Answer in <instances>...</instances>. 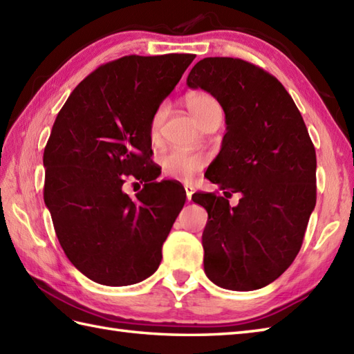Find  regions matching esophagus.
Segmentation results:
<instances>
[{
	"mask_svg": "<svg viewBox=\"0 0 354 354\" xmlns=\"http://www.w3.org/2000/svg\"><path fill=\"white\" fill-rule=\"evenodd\" d=\"M184 190H185L187 201H192V194L194 193V187L190 185V184H185V185H184Z\"/></svg>",
	"mask_w": 354,
	"mask_h": 354,
	"instance_id": "obj_1",
	"label": "esophagus"
}]
</instances>
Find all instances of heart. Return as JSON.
<instances>
[{
  "label": "heart",
  "mask_w": 354,
  "mask_h": 354,
  "mask_svg": "<svg viewBox=\"0 0 354 354\" xmlns=\"http://www.w3.org/2000/svg\"><path fill=\"white\" fill-rule=\"evenodd\" d=\"M185 104L190 114L201 124L202 120L208 117L212 112L221 111V104L212 94L208 93H193L187 95ZM165 108L160 106L150 118V135L158 137L161 124L164 122ZM208 158L201 152H189L181 149H169L160 155V165L165 176L181 181H190L198 173L205 167Z\"/></svg>",
  "instance_id": "1"
}]
</instances>
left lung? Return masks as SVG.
<instances>
[{"instance_id": "8db88e82", "label": "left lung", "mask_w": 354, "mask_h": 354, "mask_svg": "<svg viewBox=\"0 0 354 354\" xmlns=\"http://www.w3.org/2000/svg\"><path fill=\"white\" fill-rule=\"evenodd\" d=\"M187 85L221 103L227 133L207 178L225 196L194 193L208 213L204 269L214 284L255 290L301 250L317 204V153L297 104L272 74L242 59L205 57ZM242 192L236 207L227 198Z\"/></svg>"}]
</instances>
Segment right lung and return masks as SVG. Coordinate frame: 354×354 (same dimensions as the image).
I'll use <instances>...</instances> for the list:
<instances>
[{"label": "right lung", "mask_w": 354, "mask_h": 354, "mask_svg": "<svg viewBox=\"0 0 354 354\" xmlns=\"http://www.w3.org/2000/svg\"><path fill=\"white\" fill-rule=\"evenodd\" d=\"M194 55L124 56L100 65L59 111L44 150V201L66 257L89 280L129 286L158 269L185 190L156 183L150 118ZM126 176L145 183L131 198Z\"/></svg>", "instance_id": "1"}]
</instances>
